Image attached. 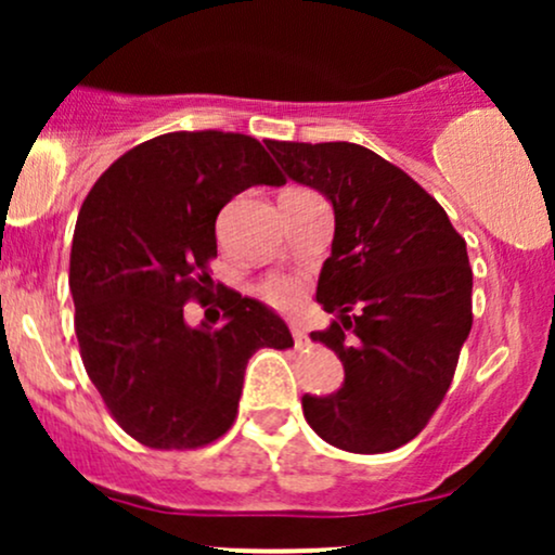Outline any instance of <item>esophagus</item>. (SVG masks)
<instances>
[{
  "mask_svg": "<svg viewBox=\"0 0 555 555\" xmlns=\"http://www.w3.org/2000/svg\"><path fill=\"white\" fill-rule=\"evenodd\" d=\"M289 328H292V336H295L297 347H305V344H308V331L299 326V323H292Z\"/></svg>",
  "mask_w": 555,
  "mask_h": 555,
  "instance_id": "1",
  "label": "esophagus"
}]
</instances>
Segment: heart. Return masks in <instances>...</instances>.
Segmentation results:
<instances>
[{
	"label": "heart",
	"instance_id": "heart-1",
	"mask_svg": "<svg viewBox=\"0 0 555 555\" xmlns=\"http://www.w3.org/2000/svg\"><path fill=\"white\" fill-rule=\"evenodd\" d=\"M258 295L279 310H295L302 302V284L292 276H269L258 284Z\"/></svg>",
	"mask_w": 555,
	"mask_h": 555
}]
</instances>
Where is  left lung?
Segmentation results:
<instances>
[{
  "label": "left lung",
  "instance_id": "obj_1",
  "mask_svg": "<svg viewBox=\"0 0 555 555\" xmlns=\"http://www.w3.org/2000/svg\"><path fill=\"white\" fill-rule=\"evenodd\" d=\"M289 180L334 206L315 299L339 318L310 339L339 354L344 384L302 397L308 425L352 454H384L438 410L473 328L467 242L436 197L358 143L266 140Z\"/></svg>",
  "mask_w": 555,
  "mask_h": 555
}]
</instances>
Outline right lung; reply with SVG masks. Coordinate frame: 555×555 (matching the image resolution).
I'll return each instance as SVG.
<instances>
[{
    "instance_id": "right-lung-1",
    "label": "right lung",
    "mask_w": 555,
    "mask_h": 555,
    "mask_svg": "<svg viewBox=\"0 0 555 555\" xmlns=\"http://www.w3.org/2000/svg\"><path fill=\"white\" fill-rule=\"evenodd\" d=\"M286 180L240 132H167L119 156L82 201L69 253L75 334L88 378L127 436L184 451L232 428L247 360L295 347L273 310L221 289L222 326L184 321L206 308L216 216L253 184Z\"/></svg>"
}]
</instances>
